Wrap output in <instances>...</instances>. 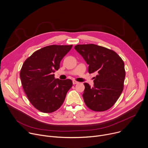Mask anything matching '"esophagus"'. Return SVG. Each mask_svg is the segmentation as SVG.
Instances as JSON below:
<instances>
[{"label":"esophagus","mask_w":148,"mask_h":148,"mask_svg":"<svg viewBox=\"0 0 148 148\" xmlns=\"http://www.w3.org/2000/svg\"><path fill=\"white\" fill-rule=\"evenodd\" d=\"M72 82H73V84H76L79 83L78 82H77V81H76V80H73L72 81Z\"/></svg>","instance_id":"1"}]
</instances>
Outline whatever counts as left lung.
Here are the masks:
<instances>
[{
  "mask_svg": "<svg viewBox=\"0 0 148 148\" xmlns=\"http://www.w3.org/2000/svg\"><path fill=\"white\" fill-rule=\"evenodd\" d=\"M75 49L88 65V73H97L93 87L84 83L86 105L95 111L110 108L123 90L125 71L122 59L112 50L96 44L77 45Z\"/></svg>",
  "mask_w": 148,
  "mask_h": 148,
  "instance_id": "left-lung-1",
  "label": "left lung"
}]
</instances>
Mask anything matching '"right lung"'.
<instances>
[{
  "label": "right lung",
  "instance_id": "obj_1",
  "mask_svg": "<svg viewBox=\"0 0 148 148\" xmlns=\"http://www.w3.org/2000/svg\"><path fill=\"white\" fill-rule=\"evenodd\" d=\"M72 47V45L45 47L34 52L22 66L20 77L24 91L33 106L42 112L60 108L72 86L71 79H55L53 74Z\"/></svg>",
  "mask_w": 148,
  "mask_h": 148
}]
</instances>
